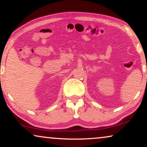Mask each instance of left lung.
Masks as SVG:
<instances>
[{"instance_id":"obj_1","label":"left lung","mask_w":147,"mask_h":147,"mask_svg":"<svg viewBox=\"0 0 147 147\" xmlns=\"http://www.w3.org/2000/svg\"><path fill=\"white\" fill-rule=\"evenodd\" d=\"M146 68H147V67H146Z\"/></svg>"}]
</instances>
